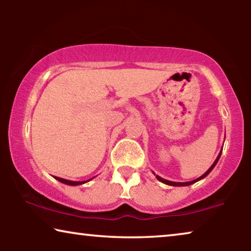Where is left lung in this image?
I'll list each match as a JSON object with an SVG mask.
<instances>
[{"label":"left lung","mask_w":251,"mask_h":251,"mask_svg":"<svg viewBox=\"0 0 251 251\" xmlns=\"http://www.w3.org/2000/svg\"><path fill=\"white\" fill-rule=\"evenodd\" d=\"M222 152H223V148L222 150H220V151H219V154H218V156H217V158H216V160L214 161V164L211 165V166L209 167V169H208V171L203 174V175H201V177H198L197 179H194V180H192V181H186V182H176V181H171V180H167V179H164V178H161L160 176H158V175H156L155 173H152L154 174V175L156 176V178L157 179H158L159 181H161V182H164V184H166V185H169V186H177V187H180V186H189V185H193V184H195V182H197L198 180H201L202 178H205L208 174H209L212 169L215 168V166L216 165H217V163H218V160H219V158H220V156H222Z\"/></svg>","instance_id":"1"}]
</instances>
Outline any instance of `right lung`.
Listing matches in <instances>:
<instances>
[{"label":"right lung","instance_id":"add662e5","mask_svg":"<svg viewBox=\"0 0 251 251\" xmlns=\"http://www.w3.org/2000/svg\"><path fill=\"white\" fill-rule=\"evenodd\" d=\"M54 178L56 180H58V181H61V182H63V184H66V185H70V186H78V185H83V184H85V182H87V181H90V180H92L93 178H91V179H88V180H84V181H73V180H67V179H64V178H59V177H55L54 176Z\"/></svg>","mask_w":251,"mask_h":251}]
</instances>
